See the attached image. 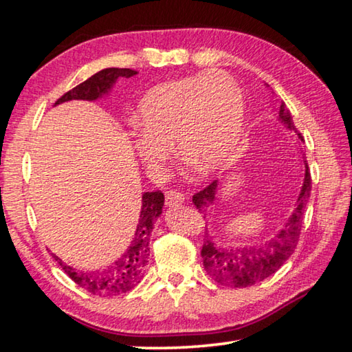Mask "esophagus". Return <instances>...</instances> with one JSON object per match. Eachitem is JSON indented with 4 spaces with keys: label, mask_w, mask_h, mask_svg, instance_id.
Wrapping results in <instances>:
<instances>
[{
    "label": "esophagus",
    "mask_w": 352,
    "mask_h": 352,
    "mask_svg": "<svg viewBox=\"0 0 352 352\" xmlns=\"http://www.w3.org/2000/svg\"><path fill=\"white\" fill-rule=\"evenodd\" d=\"M166 205L168 206H175L180 205L184 201V195L182 192H177V190H166Z\"/></svg>",
    "instance_id": "34e87169"
}]
</instances>
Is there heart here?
Here are the masks:
<instances>
[{"label":"heart","instance_id":"obj_1","mask_svg":"<svg viewBox=\"0 0 352 352\" xmlns=\"http://www.w3.org/2000/svg\"><path fill=\"white\" fill-rule=\"evenodd\" d=\"M135 126V153L151 174L162 172L172 141L182 158L216 170L242 140L245 98L225 71L184 76L160 83L142 96Z\"/></svg>","mask_w":352,"mask_h":352}]
</instances>
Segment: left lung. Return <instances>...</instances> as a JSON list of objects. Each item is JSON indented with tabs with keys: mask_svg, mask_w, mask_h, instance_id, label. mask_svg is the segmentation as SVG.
I'll list each match as a JSON object with an SVG mask.
<instances>
[{
	"mask_svg": "<svg viewBox=\"0 0 352 352\" xmlns=\"http://www.w3.org/2000/svg\"><path fill=\"white\" fill-rule=\"evenodd\" d=\"M278 121L284 124L289 132L295 133L300 153L302 155V163H305V180L298 199L295 201V208L289 219L279 228L278 233L270 241L259 243H237V245H223L217 243L216 236H205L204 247H201V258H204V267L208 275L219 284L228 285V287H250L256 283H261L272 276L285 261L290 258L296 247L298 237L301 233L302 216L311 197L312 180L309 174V166L302 152V136L296 132L294 119L285 104L281 102L276 113ZM219 180H214L211 184L200 190L192 197L195 208L205 212L210 210L217 201L219 192Z\"/></svg>",
	"mask_w": 352,
	"mask_h": 352,
	"instance_id": "8db88e82",
	"label": "left lung"
}]
</instances>
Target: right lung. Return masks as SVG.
Masks as SVG:
<instances>
[{"label": "right lung", "mask_w": 352, "mask_h": 352, "mask_svg": "<svg viewBox=\"0 0 352 352\" xmlns=\"http://www.w3.org/2000/svg\"><path fill=\"white\" fill-rule=\"evenodd\" d=\"M136 73L135 69L129 68H105L99 71L90 79L82 82L73 90L65 93L63 96L57 100V104L68 102V100H98L110 94L111 88L115 87L119 77H132ZM164 195L162 190H153V192L142 194L141 201V212L140 220L136 225L135 237L130 247L126 250L121 258L113 262L111 265L102 270L94 272H82L76 270L74 267L54 256V259L58 262L63 272L73 279L76 284H79L93 295L98 296H116L121 294H127L132 290L136 284L144 276L146 265L148 262V241H151V233L153 230V222L163 212Z\"/></svg>", "instance_id": "1"}]
</instances>
